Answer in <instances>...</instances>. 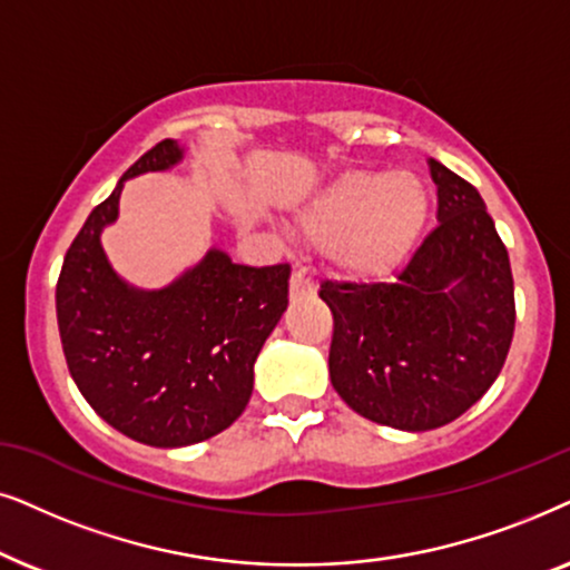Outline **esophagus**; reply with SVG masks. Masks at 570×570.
I'll return each instance as SVG.
<instances>
[{
  "mask_svg": "<svg viewBox=\"0 0 570 570\" xmlns=\"http://www.w3.org/2000/svg\"><path fill=\"white\" fill-rule=\"evenodd\" d=\"M289 292H292V297H307V294H315V281L307 276L305 268H297L292 273Z\"/></svg>",
  "mask_w": 570,
  "mask_h": 570,
  "instance_id": "esophagus-1",
  "label": "esophagus"
}]
</instances>
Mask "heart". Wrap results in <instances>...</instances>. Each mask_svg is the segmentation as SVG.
I'll list each match as a JSON object with an SVG mask.
<instances>
[{
	"instance_id": "obj_1",
	"label": "heart",
	"mask_w": 570,
	"mask_h": 570,
	"mask_svg": "<svg viewBox=\"0 0 570 570\" xmlns=\"http://www.w3.org/2000/svg\"><path fill=\"white\" fill-rule=\"evenodd\" d=\"M430 189L412 171L354 169L323 189L302 214V229L354 278L389 276L420 245Z\"/></svg>"
}]
</instances>
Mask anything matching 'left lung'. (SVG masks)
<instances>
[{
    "mask_svg": "<svg viewBox=\"0 0 570 570\" xmlns=\"http://www.w3.org/2000/svg\"><path fill=\"white\" fill-rule=\"evenodd\" d=\"M438 226L393 281H325L331 383L377 424L443 428L503 370L515 328L508 249L474 185L430 158Z\"/></svg>",
    "mask_w": 570,
    "mask_h": 570,
    "instance_id": "8db88e82",
    "label": "left lung"
}]
</instances>
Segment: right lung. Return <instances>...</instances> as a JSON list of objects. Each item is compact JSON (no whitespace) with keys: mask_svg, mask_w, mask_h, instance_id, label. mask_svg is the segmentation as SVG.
Returning a JSON list of instances; mask_svg holds the SVG:
<instances>
[{"mask_svg":"<svg viewBox=\"0 0 570 570\" xmlns=\"http://www.w3.org/2000/svg\"><path fill=\"white\" fill-rule=\"evenodd\" d=\"M177 140L156 142L90 210L57 281V323L70 375L121 435L181 449L229 428L253 396V364L289 305V263H232L210 249L161 292L127 286L98 234L117 218L121 181L169 169Z\"/></svg>","mask_w":570,"mask_h":570,"instance_id":"obj_1","label":"right lung"}]
</instances>
